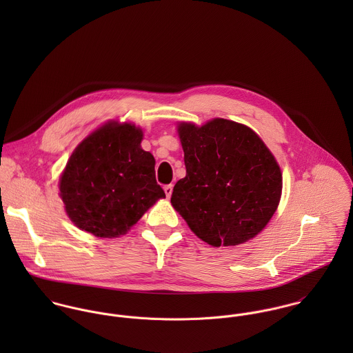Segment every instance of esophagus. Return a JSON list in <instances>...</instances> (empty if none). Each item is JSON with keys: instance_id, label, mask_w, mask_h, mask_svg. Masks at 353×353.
<instances>
[{"instance_id": "34e87169", "label": "esophagus", "mask_w": 353, "mask_h": 353, "mask_svg": "<svg viewBox=\"0 0 353 353\" xmlns=\"http://www.w3.org/2000/svg\"><path fill=\"white\" fill-rule=\"evenodd\" d=\"M172 185H167V186H164V193H165V196H167V199H170L171 197V194H172Z\"/></svg>"}]
</instances>
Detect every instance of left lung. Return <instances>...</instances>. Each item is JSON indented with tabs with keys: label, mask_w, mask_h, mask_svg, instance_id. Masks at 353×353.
Segmentation results:
<instances>
[{
	"label": "left lung",
	"mask_w": 353,
	"mask_h": 353,
	"mask_svg": "<svg viewBox=\"0 0 353 353\" xmlns=\"http://www.w3.org/2000/svg\"><path fill=\"white\" fill-rule=\"evenodd\" d=\"M186 176L171 203L190 230L213 248L258 235L274 214L283 189L279 163L259 136L234 121L178 125Z\"/></svg>",
	"instance_id": "obj_1"
}]
</instances>
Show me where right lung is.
I'll use <instances>...</instances> for the list:
<instances>
[{
  "label": "right lung",
  "instance_id": "obj_1",
  "mask_svg": "<svg viewBox=\"0 0 353 353\" xmlns=\"http://www.w3.org/2000/svg\"><path fill=\"white\" fill-rule=\"evenodd\" d=\"M141 140L140 128L111 121L77 145L59 178V196L76 227L117 238L165 197Z\"/></svg>",
  "mask_w": 353,
  "mask_h": 353
}]
</instances>
